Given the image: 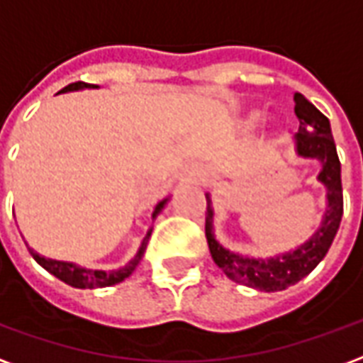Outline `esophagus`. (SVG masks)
I'll use <instances>...</instances> for the list:
<instances>
[{"mask_svg":"<svg viewBox=\"0 0 363 363\" xmlns=\"http://www.w3.org/2000/svg\"><path fill=\"white\" fill-rule=\"evenodd\" d=\"M202 169H200V167L198 165H192L189 169V173H186V177H189L190 181H198V179H202Z\"/></svg>","mask_w":363,"mask_h":363,"instance_id":"1","label":"esophagus"}]
</instances>
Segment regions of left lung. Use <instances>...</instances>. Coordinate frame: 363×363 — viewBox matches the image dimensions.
Returning <instances> with one entry per match:
<instances>
[{
    "label": "left lung",
    "instance_id": "obj_1",
    "mask_svg": "<svg viewBox=\"0 0 363 363\" xmlns=\"http://www.w3.org/2000/svg\"><path fill=\"white\" fill-rule=\"evenodd\" d=\"M294 101H296V114L299 118V132H297L296 138L297 153L301 157L319 159L323 163L319 181L327 186L328 206L317 233L307 243L297 247L296 251L280 255L276 259H245L241 255L223 249L213 239L212 200L206 194V200H208V206H206V239H208V247L212 252L213 262L233 281H239V284L249 286V288L260 289V291H280V289H286L288 286L297 284L311 272L313 268L325 259V255L335 241L344 212L340 161H338L335 140H333V132H330V122L303 95L296 93Z\"/></svg>",
    "mask_w": 363,
    "mask_h": 363
}]
</instances>
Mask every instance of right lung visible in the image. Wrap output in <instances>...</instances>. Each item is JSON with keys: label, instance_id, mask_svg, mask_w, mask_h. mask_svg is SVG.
Segmentation results:
<instances>
[{"label": "right lung", "instance_id": "add662e5", "mask_svg": "<svg viewBox=\"0 0 363 363\" xmlns=\"http://www.w3.org/2000/svg\"><path fill=\"white\" fill-rule=\"evenodd\" d=\"M87 87H96V85H89V83H69L67 87L60 91V93H66V91H75V89H87ZM167 204V198L163 202H159L155 206V210H153V220L157 218V213L163 210V206ZM151 235V229L147 231V235L143 237L142 247H140V251L135 255L134 259L128 262L126 267L118 268V270H111V272H104V270H87V268L82 267H75L72 262H62V260H52V259H44L40 257L38 252H35L33 249H28L30 255H33V259L44 268V270H48L50 274H54L58 280L66 281L69 286H74V288H106V286H114V284H120L122 280H126L130 274L134 272L135 267L140 264V260H142L143 252H145V247H147V241H150Z\"/></svg>", "mask_w": 363, "mask_h": 363}]
</instances>
